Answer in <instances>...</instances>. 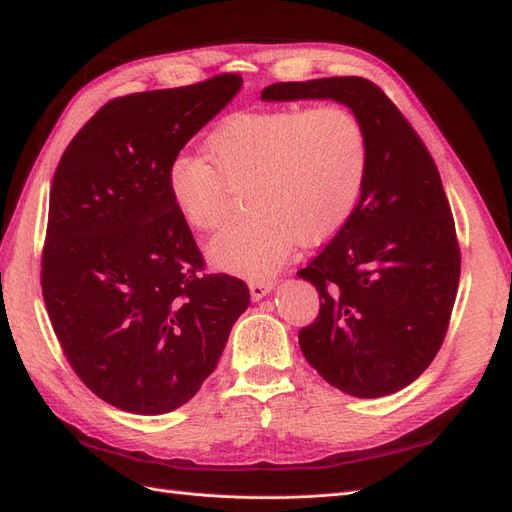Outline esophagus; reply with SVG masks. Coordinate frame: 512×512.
Instances as JSON below:
<instances>
[{
  "label": "esophagus",
  "mask_w": 512,
  "mask_h": 512,
  "mask_svg": "<svg viewBox=\"0 0 512 512\" xmlns=\"http://www.w3.org/2000/svg\"><path fill=\"white\" fill-rule=\"evenodd\" d=\"M273 288H275V280H250V292L254 301L265 299Z\"/></svg>",
  "instance_id": "obj_1"
}]
</instances>
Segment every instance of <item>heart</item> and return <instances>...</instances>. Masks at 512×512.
<instances>
[{"label": "heart", "instance_id": "heart-1", "mask_svg": "<svg viewBox=\"0 0 512 512\" xmlns=\"http://www.w3.org/2000/svg\"><path fill=\"white\" fill-rule=\"evenodd\" d=\"M205 158L177 153L164 188L179 218L207 232L224 220L228 192L245 181L250 209L209 241L220 271L265 280L292 245L320 243L346 224L359 200L367 143L344 108H277L226 117L205 141Z\"/></svg>", "mask_w": 512, "mask_h": 512}]
</instances>
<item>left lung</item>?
<instances>
[{
    "mask_svg": "<svg viewBox=\"0 0 512 512\" xmlns=\"http://www.w3.org/2000/svg\"><path fill=\"white\" fill-rule=\"evenodd\" d=\"M260 100H333L361 123L359 203L297 273L320 294V314L301 329L299 346L339 391L397 393L438 354L457 297L461 258L438 168L397 106L361 76L275 83Z\"/></svg>",
    "mask_w": 512,
    "mask_h": 512,
    "instance_id": "1",
    "label": "left lung"
}]
</instances>
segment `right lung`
I'll use <instances>...</instances> for the list:
<instances>
[{
	"label": "right lung",
	"instance_id": "add662e5",
	"mask_svg": "<svg viewBox=\"0 0 512 512\" xmlns=\"http://www.w3.org/2000/svg\"><path fill=\"white\" fill-rule=\"evenodd\" d=\"M239 74L115 98L72 138L51 185L42 297L89 391L132 414L190 401L250 305L205 275L164 188L170 158L239 94Z\"/></svg>",
	"mask_w": 512,
	"mask_h": 512
}]
</instances>
